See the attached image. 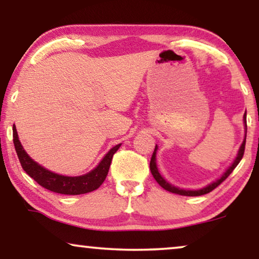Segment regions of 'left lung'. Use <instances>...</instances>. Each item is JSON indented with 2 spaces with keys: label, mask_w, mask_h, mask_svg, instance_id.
<instances>
[{
  "label": "left lung",
  "mask_w": 259,
  "mask_h": 259,
  "mask_svg": "<svg viewBox=\"0 0 259 259\" xmlns=\"http://www.w3.org/2000/svg\"><path fill=\"white\" fill-rule=\"evenodd\" d=\"M244 122H245V127H246V112H245V115H244ZM245 141H246V134H245V139H244L242 146H240L239 151H238V155H237V158L235 159V161L232 162V165L230 166L228 169H226V172L221 177V179L215 180V182L210 184V185H207L206 187H204V189L196 190V191L182 190V189H178V187L173 186V185H171V184H168L167 182H166V180L160 176V173L158 172L157 162H155V154H157V150H158L157 145H155L154 152H153V154H152V158H151V161H150L151 173H152V176L154 177V179L157 180V183L159 184V185H160L162 189H165L166 191H168V192H172V193H176V194H180V196H189V197L203 196V194H206L208 192H211L212 190H214L215 187H217L218 185H221V184L224 182V180L228 178L230 175H231L233 169L236 168V166L239 164L240 160H242V158H243V155H244V151H245Z\"/></svg>",
  "instance_id": "obj_1"
}]
</instances>
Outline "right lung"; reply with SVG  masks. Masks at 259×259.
<instances>
[{
    "mask_svg": "<svg viewBox=\"0 0 259 259\" xmlns=\"http://www.w3.org/2000/svg\"><path fill=\"white\" fill-rule=\"evenodd\" d=\"M13 141L21 166H22V168L26 171L28 176L31 177L38 185L52 191V192L72 194V196L92 192V191L97 190L104 183L106 177H107L113 155H114L115 152L120 147V144L113 147L105 155L100 164L93 171L87 173V175L80 177H66L56 175V173H53L44 168L27 154V152L23 150L22 145L20 143L19 137H17L15 125L13 126Z\"/></svg>",
    "mask_w": 259,
    "mask_h": 259,
    "instance_id": "add662e5",
    "label": "right lung"
}]
</instances>
